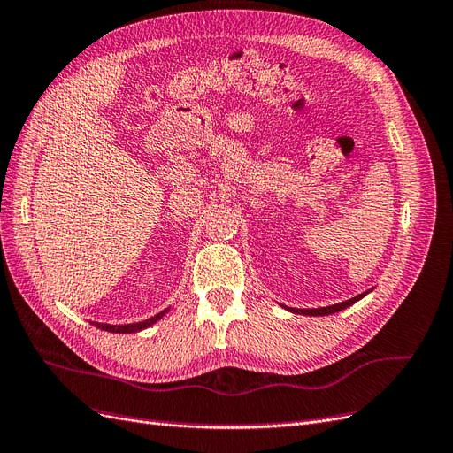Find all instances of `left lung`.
I'll use <instances>...</instances> for the list:
<instances>
[{
    "instance_id": "8db88e82",
    "label": "left lung",
    "mask_w": 453,
    "mask_h": 453,
    "mask_svg": "<svg viewBox=\"0 0 453 453\" xmlns=\"http://www.w3.org/2000/svg\"><path fill=\"white\" fill-rule=\"evenodd\" d=\"M366 293H363V295H359V296H353L351 300H346V303H340V304H334V306H326V308H313V310H293L295 313H303V315H328V313H334V311H340V310H344V308H348V306H351V304H355L357 303L359 298H363Z\"/></svg>"
}]
</instances>
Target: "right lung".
Segmentation results:
<instances>
[{
	"label": "right lung",
	"instance_id": "add662e5",
	"mask_svg": "<svg viewBox=\"0 0 453 453\" xmlns=\"http://www.w3.org/2000/svg\"><path fill=\"white\" fill-rule=\"evenodd\" d=\"M164 313H166V310L157 313L155 318H149V319H145V321L132 323V325H105V323H94V326H98V328H102V331H109V333H138V331H142V328H147L149 325L157 323Z\"/></svg>",
	"mask_w": 453,
	"mask_h": 453
}]
</instances>
